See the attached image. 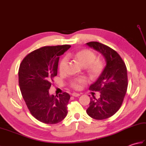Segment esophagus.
<instances>
[{"mask_svg": "<svg viewBox=\"0 0 146 146\" xmlns=\"http://www.w3.org/2000/svg\"><path fill=\"white\" fill-rule=\"evenodd\" d=\"M71 95L73 96V97H79V96L80 95V94H78V93H75V92H74V93H73L72 94H71Z\"/></svg>", "mask_w": 146, "mask_h": 146, "instance_id": "34e87169", "label": "esophagus"}]
</instances>
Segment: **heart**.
Masks as SVG:
<instances>
[{"mask_svg": "<svg viewBox=\"0 0 146 146\" xmlns=\"http://www.w3.org/2000/svg\"><path fill=\"white\" fill-rule=\"evenodd\" d=\"M68 57L73 56L79 63L84 66H86L89 73L93 77H98L101 75L104 70V64L103 61L96 59V54L94 51L88 49H83L75 52L74 54H70ZM66 64V58L62 59L59 64V70L61 73L65 71ZM88 80L85 77H78L74 78L70 82L71 88L80 90L83 87V85L87 83Z\"/></svg>", "mask_w": 146, "mask_h": 146, "instance_id": "1", "label": "heart"}]
</instances>
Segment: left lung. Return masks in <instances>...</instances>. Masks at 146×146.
<instances>
[{"label": "left lung", "mask_w": 146, "mask_h": 146, "mask_svg": "<svg viewBox=\"0 0 146 146\" xmlns=\"http://www.w3.org/2000/svg\"><path fill=\"white\" fill-rule=\"evenodd\" d=\"M88 46L103 54L105 66L103 72L94 84L90 86L92 91L100 93V98H90L86 113L96 120L109 118L119 110L126 94L128 86L127 73L124 61L117 52L100 42L92 41Z\"/></svg>", "instance_id": "8db88e82"}]
</instances>
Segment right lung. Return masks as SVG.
Here are the masks:
<instances>
[{
  "label": "right lung",
  "mask_w": 146,
  "mask_h": 146,
  "mask_svg": "<svg viewBox=\"0 0 146 146\" xmlns=\"http://www.w3.org/2000/svg\"><path fill=\"white\" fill-rule=\"evenodd\" d=\"M70 45L44 46L23 59L19 69V85L22 96L32 115L42 123L55 124L68 113L70 95H50L49 90L57 75L59 58Z\"/></svg>",
  "instance_id": "1"
}]
</instances>
